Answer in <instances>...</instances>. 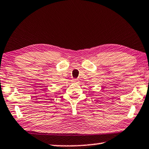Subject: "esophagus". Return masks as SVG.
Instances as JSON below:
<instances>
[{
  "label": "esophagus",
  "instance_id": "obj_1",
  "mask_svg": "<svg viewBox=\"0 0 149 149\" xmlns=\"http://www.w3.org/2000/svg\"><path fill=\"white\" fill-rule=\"evenodd\" d=\"M73 82H74V83L77 82V79H73Z\"/></svg>",
  "mask_w": 149,
  "mask_h": 149
}]
</instances>
